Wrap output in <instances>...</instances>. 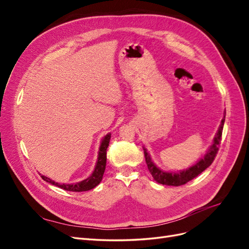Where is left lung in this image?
Masks as SVG:
<instances>
[{
	"label": "left lung",
	"mask_w": 249,
	"mask_h": 249,
	"mask_svg": "<svg viewBox=\"0 0 249 249\" xmlns=\"http://www.w3.org/2000/svg\"><path fill=\"white\" fill-rule=\"evenodd\" d=\"M224 120H225V114L221 120L219 127H218V131L215 135L213 143L211 144V146L207 150V153L203 155V157L200 158V159L196 163L187 169L179 170V171L163 170L160 167L157 166V165L154 163V161L152 160V157H150V155L148 154L147 149L145 147H143V150H144L145 162L147 164V168L156 182H158L159 184H162V185H167V186L185 185L186 183L189 182V180L193 179L194 178H196L198 175H200L203 170H206L210 166V165L213 163L215 157H216V154L218 152V148H219L218 146H219V143L221 140Z\"/></svg>",
	"instance_id": "obj_1"
}]
</instances>
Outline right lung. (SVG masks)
Wrapping results in <instances>:
<instances>
[{
  "mask_svg": "<svg viewBox=\"0 0 249 249\" xmlns=\"http://www.w3.org/2000/svg\"><path fill=\"white\" fill-rule=\"evenodd\" d=\"M111 138V133H108L107 135H105L101 141V145L99 148V155H97V161L95 163L94 170L92 171L91 175H90L87 178L81 180V182L78 183H72V184H62V183H57L55 180H53L52 178L46 177V176H41L42 179L46 180V182L55 185L59 188H61L63 190L66 191H72V192H83V191H88L91 190L93 188H95L97 185H99L102 179L103 176L105 172V168H106V162H107V148L109 146V142Z\"/></svg>",
  "mask_w": 249,
  "mask_h": 249,
  "instance_id": "1",
  "label": "right lung"
}]
</instances>
